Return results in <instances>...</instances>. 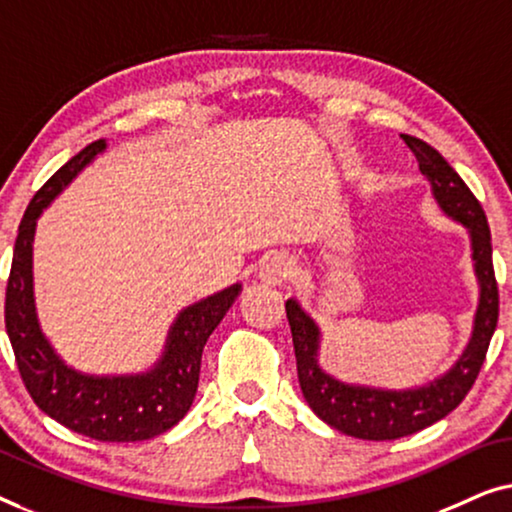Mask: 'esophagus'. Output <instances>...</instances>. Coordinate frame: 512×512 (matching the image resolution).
Returning a JSON list of instances; mask_svg holds the SVG:
<instances>
[{"label":"esophagus","instance_id":"esophagus-1","mask_svg":"<svg viewBox=\"0 0 512 512\" xmlns=\"http://www.w3.org/2000/svg\"><path fill=\"white\" fill-rule=\"evenodd\" d=\"M294 271H297L294 259L285 253H276L266 257L262 266H259V278H262L266 285H280L285 283V280H290L294 276Z\"/></svg>","mask_w":512,"mask_h":512}]
</instances>
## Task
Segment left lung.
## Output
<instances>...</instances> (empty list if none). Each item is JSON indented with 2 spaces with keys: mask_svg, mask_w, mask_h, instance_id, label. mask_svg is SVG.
I'll use <instances>...</instances> for the list:
<instances>
[{
  "mask_svg": "<svg viewBox=\"0 0 512 512\" xmlns=\"http://www.w3.org/2000/svg\"><path fill=\"white\" fill-rule=\"evenodd\" d=\"M403 141L420 162V171L431 183L438 206L443 208L445 215L469 229L475 276L480 283V301L478 311H475L471 341L457 364L445 376L431 380L429 385L401 392L348 385L322 371L318 364V325L301 311L297 301H285L304 399L329 427L338 429L341 434L364 438V441H394V438L410 436L452 413L478 378L496 329V320H499V287H496L492 264V234H489L480 201L436 148L408 134H403Z\"/></svg>",
  "mask_w": 512,
  "mask_h": 512,
  "instance_id": "obj_1",
  "label": "left lung"
}]
</instances>
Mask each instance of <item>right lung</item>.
<instances>
[{"label":"right lung","instance_id":"right-lung-1","mask_svg":"<svg viewBox=\"0 0 512 512\" xmlns=\"http://www.w3.org/2000/svg\"><path fill=\"white\" fill-rule=\"evenodd\" d=\"M106 143L92 141L55 171L34 194L18 227L4 320L20 378L34 403L55 422L104 443L148 441L174 427L190 410L199 385L201 352L208 336L239 297L236 283L187 306L169 331L155 369L139 376H85L69 369L41 334L32 294V241L37 218Z\"/></svg>","mask_w":512,"mask_h":512}]
</instances>
